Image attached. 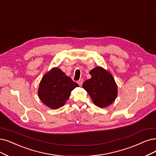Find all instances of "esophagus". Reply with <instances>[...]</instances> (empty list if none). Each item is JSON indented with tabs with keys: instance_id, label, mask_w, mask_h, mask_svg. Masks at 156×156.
<instances>
[{
	"instance_id": "esophagus-1",
	"label": "esophagus",
	"mask_w": 156,
	"mask_h": 156,
	"mask_svg": "<svg viewBox=\"0 0 156 156\" xmlns=\"http://www.w3.org/2000/svg\"><path fill=\"white\" fill-rule=\"evenodd\" d=\"M77 83L79 84V86H81L82 84H83V79H80L78 80V81H77Z\"/></svg>"
}]
</instances>
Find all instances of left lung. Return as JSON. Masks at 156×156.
<instances>
[{
	"label": "left lung",
	"instance_id": "8db88e82",
	"mask_svg": "<svg viewBox=\"0 0 156 156\" xmlns=\"http://www.w3.org/2000/svg\"><path fill=\"white\" fill-rule=\"evenodd\" d=\"M91 78L83 83V88L88 93L93 102L100 108L107 107L117 96V86L112 75L97 66L90 72Z\"/></svg>",
	"mask_w": 156,
	"mask_h": 156
}]
</instances>
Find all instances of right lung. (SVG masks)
Masks as SVG:
<instances>
[{"mask_svg":"<svg viewBox=\"0 0 156 156\" xmlns=\"http://www.w3.org/2000/svg\"><path fill=\"white\" fill-rule=\"evenodd\" d=\"M78 86V84L67 77L64 72L58 68H55L42 78L38 96L48 107L58 109L65 104L71 91Z\"/></svg>","mask_w":156,"mask_h":156,"instance_id":"1","label":"right lung"}]
</instances>
